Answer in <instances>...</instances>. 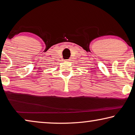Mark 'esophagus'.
Returning a JSON list of instances; mask_svg holds the SVG:
<instances>
[{"instance_id": "34e87169", "label": "esophagus", "mask_w": 135, "mask_h": 135, "mask_svg": "<svg viewBox=\"0 0 135 135\" xmlns=\"http://www.w3.org/2000/svg\"><path fill=\"white\" fill-rule=\"evenodd\" d=\"M67 61H71V59H68V60H67Z\"/></svg>"}]
</instances>
